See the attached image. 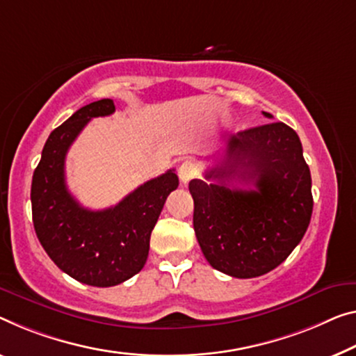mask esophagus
I'll list each match as a JSON object with an SVG mask.
<instances>
[{"instance_id": "esophagus-1", "label": "esophagus", "mask_w": 356, "mask_h": 356, "mask_svg": "<svg viewBox=\"0 0 356 356\" xmlns=\"http://www.w3.org/2000/svg\"><path fill=\"white\" fill-rule=\"evenodd\" d=\"M195 165L191 161H184L181 165H179L178 168V177H179V181H181L183 184H188L191 179H193L195 177Z\"/></svg>"}]
</instances>
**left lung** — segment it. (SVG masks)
I'll return each instance as SVG.
<instances>
[{
    "label": "left lung",
    "mask_w": 356,
    "mask_h": 356,
    "mask_svg": "<svg viewBox=\"0 0 356 356\" xmlns=\"http://www.w3.org/2000/svg\"><path fill=\"white\" fill-rule=\"evenodd\" d=\"M232 179L255 189L227 186ZM205 179H193L189 193L197 242L216 270L237 278L264 275L302 240L314 210L312 178L299 136L286 124L232 135L226 156Z\"/></svg>",
    "instance_id": "left-lung-1"
}]
</instances>
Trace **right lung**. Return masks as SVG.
Segmentation results:
<instances>
[{
  "instance_id": "obj_1",
  "label": "right lung",
  "mask_w": 356,
  "mask_h": 356,
  "mask_svg": "<svg viewBox=\"0 0 356 356\" xmlns=\"http://www.w3.org/2000/svg\"><path fill=\"white\" fill-rule=\"evenodd\" d=\"M103 98L78 109L49 135L31 181V211L38 238L60 270L92 286L119 285L143 269L149 238L178 177L168 170L106 210L84 209L65 183V157L92 118L114 113Z\"/></svg>"
}]
</instances>
